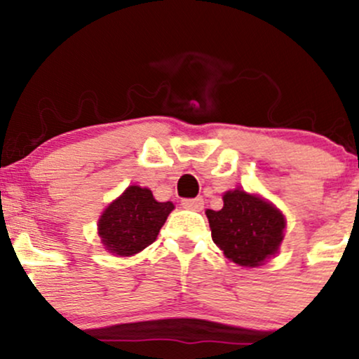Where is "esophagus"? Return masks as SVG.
Segmentation results:
<instances>
[{
  "label": "esophagus",
  "mask_w": 359,
  "mask_h": 359,
  "mask_svg": "<svg viewBox=\"0 0 359 359\" xmlns=\"http://www.w3.org/2000/svg\"><path fill=\"white\" fill-rule=\"evenodd\" d=\"M182 208L192 209V211H203L204 199H203V197H194V199H182Z\"/></svg>",
  "instance_id": "esophagus-1"
}]
</instances>
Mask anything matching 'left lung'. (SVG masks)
<instances>
[{"label": "left lung", "instance_id": "8db88e82", "mask_svg": "<svg viewBox=\"0 0 359 359\" xmlns=\"http://www.w3.org/2000/svg\"><path fill=\"white\" fill-rule=\"evenodd\" d=\"M221 211L208 209L212 241L241 266H258L277 253L285 219L273 205L245 191L226 192Z\"/></svg>", "mask_w": 359, "mask_h": 359}]
</instances>
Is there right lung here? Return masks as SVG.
I'll return each mask as SVG.
<instances>
[{
  "instance_id": "1",
  "label": "right lung",
  "mask_w": 359,
  "mask_h": 359,
  "mask_svg": "<svg viewBox=\"0 0 359 359\" xmlns=\"http://www.w3.org/2000/svg\"><path fill=\"white\" fill-rule=\"evenodd\" d=\"M172 209V203H156L148 189L131 185L101 216L97 228L102 245L119 257L145 250L156 240Z\"/></svg>"
}]
</instances>
